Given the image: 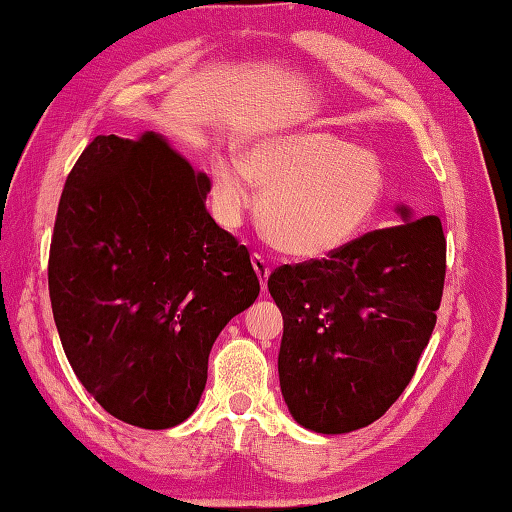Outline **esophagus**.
Masks as SVG:
<instances>
[{
	"label": "esophagus",
	"instance_id": "1",
	"mask_svg": "<svg viewBox=\"0 0 512 512\" xmlns=\"http://www.w3.org/2000/svg\"><path fill=\"white\" fill-rule=\"evenodd\" d=\"M252 265H254V269H256L258 278H260V285H263V289H265V287H267L269 272H272V269H269L267 260H265L263 256H260V254H254V256H252Z\"/></svg>",
	"mask_w": 512,
	"mask_h": 512
}]
</instances>
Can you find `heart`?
I'll list each match as a JSON object with an SVG mask.
<instances>
[{
    "label": "heart",
    "mask_w": 512,
    "mask_h": 512,
    "mask_svg": "<svg viewBox=\"0 0 512 512\" xmlns=\"http://www.w3.org/2000/svg\"><path fill=\"white\" fill-rule=\"evenodd\" d=\"M218 220L236 227L263 189L260 220L278 249L296 258H323L363 234L385 194L374 153L330 131H278L247 144L243 160L211 167Z\"/></svg>",
    "instance_id": "obj_1"
}]
</instances>
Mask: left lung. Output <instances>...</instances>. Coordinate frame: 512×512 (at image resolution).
Segmentation results:
<instances>
[{"mask_svg": "<svg viewBox=\"0 0 512 512\" xmlns=\"http://www.w3.org/2000/svg\"><path fill=\"white\" fill-rule=\"evenodd\" d=\"M376 229L330 258L269 276L281 307L278 379L303 428L343 435L383 417L406 390L435 330L446 278L437 216Z\"/></svg>", "mask_w": 512, "mask_h": 512, "instance_id": "left-lung-1", "label": "left lung"}]
</instances>
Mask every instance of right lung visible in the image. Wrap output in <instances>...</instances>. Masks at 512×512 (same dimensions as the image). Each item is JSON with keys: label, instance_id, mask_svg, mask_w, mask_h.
<instances>
[{"label": "right lung", "instance_id": "obj_1", "mask_svg": "<svg viewBox=\"0 0 512 512\" xmlns=\"http://www.w3.org/2000/svg\"><path fill=\"white\" fill-rule=\"evenodd\" d=\"M211 182L158 133L98 136L57 207L48 292L66 359L115 419L165 430L196 410L211 345L260 292Z\"/></svg>", "mask_w": 512, "mask_h": 512}]
</instances>
